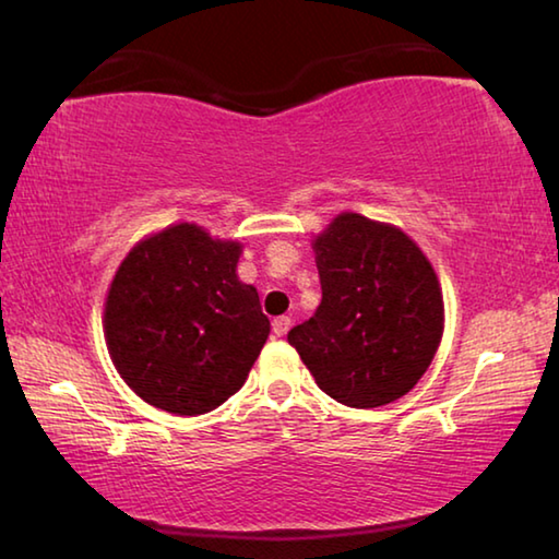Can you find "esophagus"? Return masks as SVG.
I'll return each instance as SVG.
<instances>
[{"mask_svg": "<svg viewBox=\"0 0 559 559\" xmlns=\"http://www.w3.org/2000/svg\"><path fill=\"white\" fill-rule=\"evenodd\" d=\"M288 330H290V318L288 316H281V318L273 320V333H276L278 337L288 335Z\"/></svg>", "mask_w": 559, "mask_h": 559, "instance_id": "esophagus-1", "label": "esophagus"}]
</instances>
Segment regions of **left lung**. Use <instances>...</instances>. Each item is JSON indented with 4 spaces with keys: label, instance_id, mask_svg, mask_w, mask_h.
Here are the masks:
<instances>
[{
    "label": "left lung",
    "instance_id": "left-lung-1",
    "mask_svg": "<svg viewBox=\"0 0 559 559\" xmlns=\"http://www.w3.org/2000/svg\"><path fill=\"white\" fill-rule=\"evenodd\" d=\"M313 251L323 300L288 343L335 402L372 409L400 400L441 343L437 271L402 229L355 212L337 214Z\"/></svg>",
    "mask_w": 559,
    "mask_h": 559
}]
</instances>
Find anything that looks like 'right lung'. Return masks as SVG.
<instances>
[{"label": "right lung", "instance_id": "add662e5", "mask_svg": "<svg viewBox=\"0 0 559 559\" xmlns=\"http://www.w3.org/2000/svg\"><path fill=\"white\" fill-rule=\"evenodd\" d=\"M241 251L239 241L182 222L145 236L122 259L103 333L140 400L197 416L241 390L271 333L257 288L236 273Z\"/></svg>", "mask_w": 559, "mask_h": 559}]
</instances>
